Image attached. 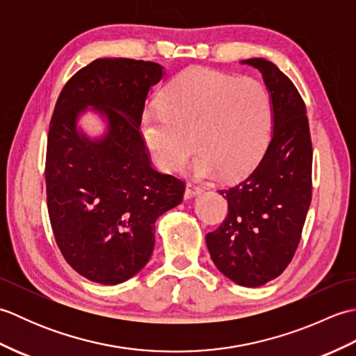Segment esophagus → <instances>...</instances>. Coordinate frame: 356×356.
<instances>
[{
	"mask_svg": "<svg viewBox=\"0 0 356 356\" xmlns=\"http://www.w3.org/2000/svg\"><path fill=\"white\" fill-rule=\"evenodd\" d=\"M202 191H203V188H202V186H199L197 184H194V182H188V184H186L185 197H186V199H191V197H194V195L200 194Z\"/></svg>",
	"mask_w": 356,
	"mask_h": 356,
	"instance_id": "34e87169",
	"label": "esophagus"
}]
</instances>
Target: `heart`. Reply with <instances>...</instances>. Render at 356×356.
<instances>
[{
	"mask_svg": "<svg viewBox=\"0 0 356 356\" xmlns=\"http://www.w3.org/2000/svg\"><path fill=\"white\" fill-rule=\"evenodd\" d=\"M272 119V97L260 81L193 67L165 87L161 105L143 113L142 133L165 172L182 170L195 147L197 176L240 177L266 151Z\"/></svg>",
	"mask_w": 356,
	"mask_h": 356,
	"instance_id": "obj_1",
	"label": "heart"
}]
</instances>
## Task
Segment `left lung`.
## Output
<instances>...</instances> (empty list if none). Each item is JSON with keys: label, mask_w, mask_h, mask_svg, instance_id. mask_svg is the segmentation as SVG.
I'll return each mask as SVG.
<instances>
[{"label": "left lung", "mask_w": 356, "mask_h": 356, "mask_svg": "<svg viewBox=\"0 0 356 356\" xmlns=\"http://www.w3.org/2000/svg\"><path fill=\"white\" fill-rule=\"evenodd\" d=\"M241 64L261 73L274 108V133L249 176L228 190V216L207 246L234 283L257 287L277 278L297 251L312 199V140L306 105L292 81L263 58Z\"/></svg>", "instance_id": "left-lung-1"}]
</instances>
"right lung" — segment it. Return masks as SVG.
<instances>
[{
    "label": "right lung",
    "instance_id": "right-lung-1",
    "mask_svg": "<svg viewBox=\"0 0 356 356\" xmlns=\"http://www.w3.org/2000/svg\"><path fill=\"white\" fill-rule=\"evenodd\" d=\"M163 67L127 58L96 59L64 86L45 156L47 208L59 251L92 282L119 284L148 263L154 223L184 199L185 182L153 168L140 133L149 88ZM93 106L108 133L92 141L77 118Z\"/></svg>",
    "mask_w": 356,
    "mask_h": 356
}]
</instances>
